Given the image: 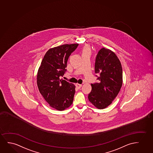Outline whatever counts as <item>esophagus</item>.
Here are the masks:
<instances>
[{"instance_id":"obj_1","label":"esophagus","mask_w":153,"mask_h":153,"mask_svg":"<svg viewBox=\"0 0 153 153\" xmlns=\"http://www.w3.org/2000/svg\"><path fill=\"white\" fill-rule=\"evenodd\" d=\"M82 85L81 84H79V83H76V87L78 89H80V88L82 87Z\"/></svg>"}]
</instances>
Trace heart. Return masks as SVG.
I'll use <instances>...</instances> for the list:
<instances>
[{
    "mask_svg": "<svg viewBox=\"0 0 153 153\" xmlns=\"http://www.w3.org/2000/svg\"><path fill=\"white\" fill-rule=\"evenodd\" d=\"M83 53H85V52H90V48H89L88 46H85L83 48V50H82Z\"/></svg>",
    "mask_w": 153,
    "mask_h": 153,
    "instance_id": "1",
    "label": "heart"
}]
</instances>
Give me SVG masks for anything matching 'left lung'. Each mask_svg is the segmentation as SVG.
I'll return each instance as SVG.
<instances>
[{
  "label": "left lung",
  "instance_id": "obj_1",
  "mask_svg": "<svg viewBox=\"0 0 153 153\" xmlns=\"http://www.w3.org/2000/svg\"><path fill=\"white\" fill-rule=\"evenodd\" d=\"M94 71L98 74L97 82L92 83L88 99L99 109H103L112 103L123 85V69L120 62L113 52L102 48L95 58Z\"/></svg>",
  "mask_w": 153,
  "mask_h": 153
}]
</instances>
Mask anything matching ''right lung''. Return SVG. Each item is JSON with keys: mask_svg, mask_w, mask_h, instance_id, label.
Segmentation results:
<instances>
[{"mask_svg": "<svg viewBox=\"0 0 153 153\" xmlns=\"http://www.w3.org/2000/svg\"><path fill=\"white\" fill-rule=\"evenodd\" d=\"M78 44H65L50 49L42 60L37 76L40 93L51 107L63 111L73 102L75 86L60 79L66 71L67 62Z\"/></svg>", "mask_w": 153, "mask_h": 153, "instance_id": "right-lung-1", "label": "right lung"}]
</instances>
